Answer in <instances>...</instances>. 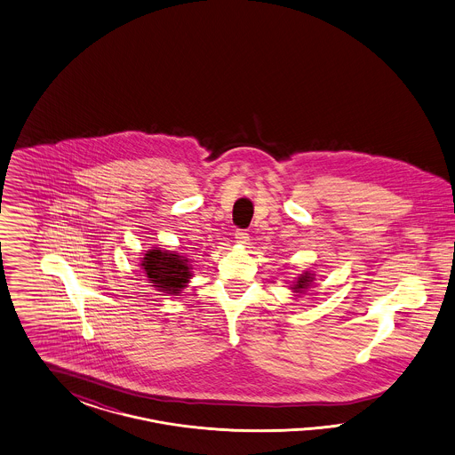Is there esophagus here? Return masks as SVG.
<instances>
[{"label": "esophagus", "mask_w": 455, "mask_h": 455, "mask_svg": "<svg viewBox=\"0 0 455 455\" xmlns=\"http://www.w3.org/2000/svg\"><path fill=\"white\" fill-rule=\"evenodd\" d=\"M235 238H236V242L242 243V245H247L248 240H250V236H248L245 230H236V232H235Z\"/></svg>", "instance_id": "obj_1"}]
</instances>
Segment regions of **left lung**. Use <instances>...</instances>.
<instances>
[{"label":"left lung","mask_w":455,"mask_h":455,"mask_svg":"<svg viewBox=\"0 0 455 455\" xmlns=\"http://www.w3.org/2000/svg\"><path fill=\"white\" fill-rule=\"evenodd\" d=\"M312 280H314V276L310 275V274H305V275L300 276V278L297 280V283L291 287V290L302 291L303 289L310 287V282H312Z\"/></svg>","instance_id":"obj_1"}]
</instances>
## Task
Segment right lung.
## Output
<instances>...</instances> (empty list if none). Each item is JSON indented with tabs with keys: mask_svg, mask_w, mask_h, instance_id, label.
Instances as JSON below:
<instances>
[{
	"mask_svg": "<svg viewBox=\"0 0 455 455\" xmlns=\"http://www.w3.org/2000/svg\"><path fill=\"white\" fill-rule=\"evenodd\" d=\"M141 267L153 287L170 295H179L192 276L188 260L172 251L150 250L145 253Z\"/></svg>",
	"mask_w": 455,
	"mask_h": 455,
	"instance_id": "1",
	"label": "right lung"
}]
</instances>
